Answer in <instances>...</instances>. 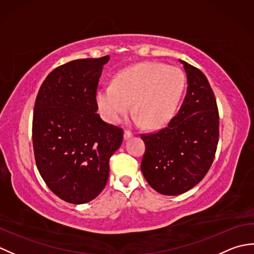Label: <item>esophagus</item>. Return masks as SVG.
Instances as JSON below:
<instances>
[{"label":"esophagus","mask_w":254,"mask_h":254,"mask_svg":"<svg viewBox=\"0 0 254 254\" xmlns=\"http://www.w3.org/2000/svg\"><path fill=\"white\" fill-rule=\"evenodd\" d=\"M123 136H124V139H128V138H131L133 136V133L131 131L127 130V131H124Z\"/></svg>","instance_id":"esophagus-1"}]
</instances>
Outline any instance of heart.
Instances as JSON below:
<instances>
[{"label":"heart","instance_id":"1","mask_svg":"<svg viewBox=\"0 0 254 254\" xmlns=\"http://www.w3.org/2000/svg\"><path fill=\"white\" fill-rule=\"evenodd\" d=\"M185 87L186 76L180 68L142 62L122 69L113 84L100 87L96 101L105 120L115 124L123 120L133 102L135 121L156 128L174 118Z\"/></svg>","mask_w":254,"mask_h":254}]
</instances>
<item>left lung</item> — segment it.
I'll use <instances>...</instances> for the list:
<instances>
[{"label": "left lung", "mask_w": 254, "mask_h": 254, "mask_svg": "<svg viewBox=\"0 0 254 254\" xmlns=\"http://www.w3.org/2000/svg\"><path fill=\"white\" fill-rule=\"evenodd\" d=\"M188 78L179 112L158 132L142 134L141 169L148 185L165 195H178L201 181L213 164L219 136L216 99L206 76L180 60Z\"/></svg>", "instance_id": "obj_1"}]
</instances>
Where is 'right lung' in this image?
<instances>
[{"instance_id": "1", "label": "right lung", "mask_w": 254, "mask_h": 254, "mask_svg": "<svg viewBox=\"0 0 254 254\" xmlns=\"http://www.w3.org/2000/svg\"><path fill=\"white\" fill-rule=\"evenodd\" d=\"M109 56L79 59L48 75L38 91L32 145L37 168L48 188L72 204L104 190L109 159L121 146L123 130L96 113L97 87Z\"/></svg>"}]
</instances>
